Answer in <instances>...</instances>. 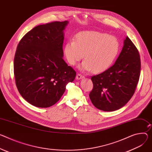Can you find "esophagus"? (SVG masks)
Listing matches in <instances>:
<instances>
[{"mask_svg":"<svg viewBox=\"0 0 152 152\" xmlns=\"http://www.w3.org/2000/svg\"><path fill=\"white\" fill-rule=\"evenodd\" d=\"M83 77H84L83 76H82V75H80V74H77V75L76 76V79H77V80H79V79H82V78H83Z\"/></svg>","mask_w":152,"mask_h":152,"instance_id":"esophagus-1","label":"esophagus"}]
</instances>
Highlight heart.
Returning a JSON list of instances; mask_svg holds the SVG:
<instances>
[{
	"instance_id": "obj_1",
	"label": "heart",
	"mask_w": 152,
	"mask_h": 152,
	"mask_svg": "<svg viewBox=\"0 0 152 152\" xmlns=\"http://www.w3.org/2000/svg\"><path fill=\"white\" fill-rule=\"evenodd\" d=\"M120 49L118 39L98 31L78 33L75 40L65 44L64 52L68 63L74 65L84 56L80 68L85 71L101 73L107 70L115 61Z\"/></svg>"
}]
</instances>
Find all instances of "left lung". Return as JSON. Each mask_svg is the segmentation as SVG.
Here are the masks:
<instances>
[{
  "instance_id": "1",
  "label": "left lung",
  "mask_w": 152,
  "mask_h": 152,
  "mask_svg": "<svg viewBox=\"0 0 152 152\" xmlns=\"http://www.w3.org/2000/svg\"><path fill=\"white\" fill-rule=\"evenodd\" d=\"M141 72L140 53L128 36L115 63L103 73L93 76L89 97L99 110L113 112L125 105L133 96Z\"/></svg>"
}]
</instances>
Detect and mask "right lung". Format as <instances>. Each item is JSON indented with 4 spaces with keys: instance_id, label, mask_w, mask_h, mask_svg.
<instances>
[{
    "instance_id": "1",
    "label": "right lung",
    "mask_w": 152,
    "mask_h": 152,
    "mask_svg": "<svg viewBox=\"0 0 152 152\" xmlns=\"http://www.w3.org/2000/svg\"><path fill=\"white\" fill-rule=\"evenodd\" d=\"M68 21L38 25L20 40L14 59L16 84L30 104L47 108L56 104L73 82L76 72L63 59Z\"/></svg>"
}]
</instances>
